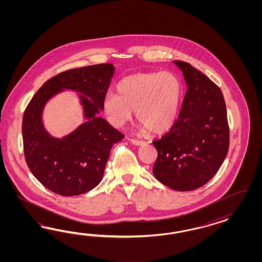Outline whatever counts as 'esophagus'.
<instances>
[{
    "label": "esophagus",
    "instance_id": "esophagus-1",
    "mask_svg": "<svg viewBox=\"0 0 262 262\" xmlns=\"http://www.w3.org/2000/svg\"><path fill=\"white\" fill-rule=\"evenodd\" d=\"M129 141H130L132 144L135 145V146H143V145L145 144L144 141H141V140H136V139H130Z\"/></svg>",
    "mask_w": 262,
    "mask_h": 262
}]
</instances>
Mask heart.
<instances>
[{
  "label": "heart",
  "mask_w": 262,
  "mask_h": 262,
  "mask_svg": "<svg viewBox=\"0 0 262 262\" xmlns=\"http://www.w3.org/2000/svg\"><path fill=\"white\" fill-rule=\"evenodd\" d=\"M117 94L107 93L103 100L106 118L114 127H122L133 117L142 130L165 134L174 127L180 113L183 85L170 72L142 73L121 79Z\"/></svg>",
  "instance_id": "1"
}]
</instances>
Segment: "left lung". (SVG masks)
Here are the masks:
<instances>
[{
    "mask_svg": "<svg viewBox=\"0 0 262 262\" xmlns=\"http://www.w3.org/2000/svg\"><path fill=\"white\" fill-rule=\"evenodd\" d=\"M187 85L174 127L152 144V173L171 189L195 190L218 172L227 157L230 130L221 89L191 64L174 60Z\"/></svg>",
    "mask_w": 262,
    "mask_h": 262,
    "instance_id": "1",
    "label": "left lung"
}]
</instances>
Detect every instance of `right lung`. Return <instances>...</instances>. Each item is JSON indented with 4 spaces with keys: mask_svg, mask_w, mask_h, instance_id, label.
<instances>
[{
    "mask_svg": "<svg viewBox=\"0 0 262 262\" xmlns=\"http://www.w3.org/2000/svg\"><path fill=\"white\" fill-rule=\"evenodd\" d=\"M113 64H97L60 73L47 80L28 104L22 124L25 159L32 174L49 190L76 196L101 183L112 146L125 136L99 116L114 76ZM65 90L77 92L85 123L55 138L45 128L47 102Z\"/></svg>",
    "mask_w": 262,
    "mask_h": 262,
    "instance_id": "right-lung-1",
    "label": "right lung"
}]
</instances>
